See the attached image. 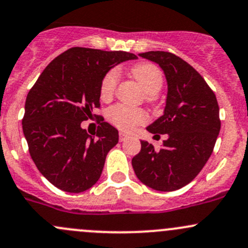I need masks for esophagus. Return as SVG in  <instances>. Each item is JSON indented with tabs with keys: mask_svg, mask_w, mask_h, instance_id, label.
<instances>
[{
	"mask_svg": "<svg viewBox=\"0 0 248 248\" xmlns=\"http://www.w3.org/2000/svg\"><path fill=\"white\" fill-rule=\"evenodd\" d=\"M127 137H128V135H127V134H124V133H120V134H119V140H120V141H124V140H126L127 139Z\"/></svg>",
	"mask_w": 248,
	"mask_h": 248,
	"instance_id": "esophagus-1",
	"label": "esophagus"
}]
</instances>
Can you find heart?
<instances>
[{
	"mask_svg": "<svg viewBox=\"0 0 248 248\" xmlns=\"http://www.w3.org/2000/svg\"><path fill=\"white\" fill-rule=\"evenodd\" d=\"M132 76L140 83L147 93V101L155 103L157 93L164 85V75L161 70L151 62H139L131 69ZM119 82V72L111 69L104 75L100 85V96L103 101H109L114 96ZM107 119L121 131H131L138 124L148 121V114L141 108H132L124 104H115L107 111Z\"/></svg>",
	"mask_w": 248,
	"mask_h": 248,
	"instance_id": "1",
	"label": "heart"
}]
</instances>
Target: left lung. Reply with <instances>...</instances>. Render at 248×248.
<instances>
[{"mask_svg":"<svg viewBox=\"0 0 248 248\" xmlns=\"http://www.w3.org/2000/svg\"><path fill=\"white\" fill-rule=\"evenodd\" d=\"M140 57L159 64L168 80L164 115L147 127L166 134L160 150L141 141L132 159L138 178L159 191H173L189 184L212 155L221 120L214 91L199 72L171 52L151 51Z\"/></svg>","mask_w":248,"mask_h":248,"instance_id":"left-lung-1","label":"left lung"}]
</instances>
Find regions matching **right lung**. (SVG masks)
Returning <instances> with one entry per match:
<instances>
[{
	"label": "right lung",
	"instance_id": "add662e5",
	"mask_svg": "<svg viewBox=\"0 0 248 248\" xmlns=\"http://www.w3.org/2000/svg\"><path fill=\"white\" fill-rule=\"evenodd\" d=\"M137 56L124 51L72 47L45 67L25 104L22 129L33 161L47 181L67 192H82L100 179L107 153L119 132L102 116L100 85L119 62ZM96 117L98 131L88 135L80 124Z\"/></svg>",
	"mask_w": 248,
	"mask_h": 248
}]
</instances>
